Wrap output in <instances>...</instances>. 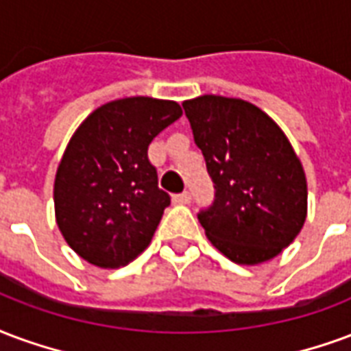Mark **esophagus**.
<instances>
[{
    "instance_id": "34e87169",
    "label": "esophagus",
    "mask_w": 351,
    "mask_h": 351,
    "mask_svg": "<svg viewBox=\"0 0 351 351\" xmlns=\"http://www.w3.org/2000/svg\"><path fill=\"white\" fill-rule=\"evenodd\" d=\"M191 202V194L186 193H181V194H176L173 196V204H179V206H185V204H189Z\"/></svg>"
}]
</instances>
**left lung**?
Returning a JSON list of instances; mask_svg holds the SVG:
<instances>
[{"mask_svg":"<svg viewBox=\"0 0 351 351\" xmlns=\"http://www.w3.org/2000/svg\"><path fill=\"white\" fill-rule=\"evenodd\" d=\"M215 183L198 213L209 241L232 262L278 256L306 219V178L282 129L252 102L202 95L183 102Z\"/></svg>","mask_w":351,"mask_h":351,"instance_id":"1","label":"left lung"}]
</instances>
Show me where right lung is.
Segmentation results:
<instances>
[{"mask_svg":"<svg viewBox=\"0 0 351 351\" xmlns=\"http://www.w3.org/2000/svg\"><path fill=\"white\" fill-rule=\"evenodd\" d=\"M176 101L127 97L93 110L74 130L56 172V222L71 249L102 269L147 249L170 206L147 158L151 140L178 121Z\"/></svg>","mask_w":351,"mask_h":351,"instance_id":"right-lung-1","label":"right lung"}]
</instances>
